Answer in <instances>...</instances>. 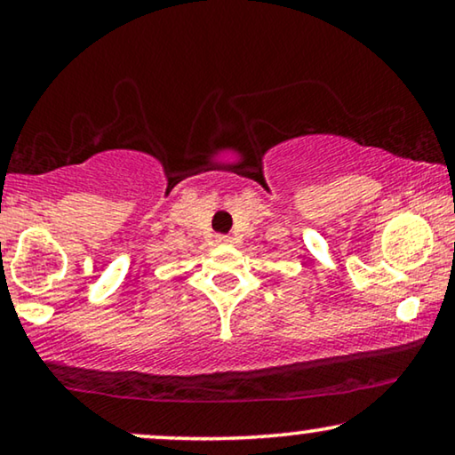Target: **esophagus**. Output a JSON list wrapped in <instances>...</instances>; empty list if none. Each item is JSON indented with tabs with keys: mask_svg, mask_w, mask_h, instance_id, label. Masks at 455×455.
<instances>
[{
	"mask_svg": "<svg viewBox=\"0 0 455 455\" xmlns=\"http://www.w3.org/2000/svg\"><path fill=\"white\" fill-rule=\"evenodd\" d=\"M215 242L217 244H232V235H223V234H220L215 238Z\"/></svg>",
	"mask_w": 455,
	"mask_h": 455,
	"instance_id": "34e87169",
	"label": "esophagus"
}]
</instances>
